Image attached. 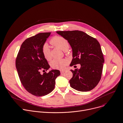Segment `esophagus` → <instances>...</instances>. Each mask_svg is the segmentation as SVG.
<instances>
[{
	"instance_id": "34e87169",
	"label": "esophagus",
	"mask_w": 123,
	"mask_h": 123,
	"mask_svg": "<svg viewBox=\"0 0 123 123\" xmlns=\"http://www.w3.org/2000/svg\"><path fill=\"white\" fill-rule=\"evenodd\" d=\"M66 71L65 70H60V72H61V73H63L64 72H65Z\"/></svg>"
}]
</instances>
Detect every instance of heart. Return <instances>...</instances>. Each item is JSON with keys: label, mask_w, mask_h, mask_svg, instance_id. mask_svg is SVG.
Segmentation results:
<instances>
[{"label": "heart", "mask_w": 123, "mask_h": 123, "mask_svg": "<svg viewBox=\"0 0 123 123\" xmlns=\"http://www.w3.org/2000/svg\"><path fill=\"white\" fill-rule=\"evenodd\" d=\"M50 43L52 45L60 47L64 51H67L69 47V44L67 40L62 37H54L50 40ZM42 51L44 58L47 61H50L51 59V55L50 49L48 44L45 43L43 46ZM66 64V61L64 59H55L50 62V65L53 68L58 69H63Z\"/></svg>", "instance_id": "heart-1"}]
</instances>
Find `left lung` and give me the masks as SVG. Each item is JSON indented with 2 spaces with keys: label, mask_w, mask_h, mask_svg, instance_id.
Segmentation results:
<instances>
[{
  "label": "left lung",
  "mask_w": 123,
  "mask_h": 123,
  "mask_svg": "<svg viewBox=\"0 0 123 123\" xmlns=\"http://www.w3.org/2000/svg\"><path fill=\"white\" fill-rule=\"evenodd\" d=\"M67 40L72 49L73 59L70 66L80 64V69L71 70V87L78 91H89L101 79L104 58L98 41L86 33L78 31H57Z\"/></svg>",
  "instance_id": "left-lung-1"
}]
</instances>
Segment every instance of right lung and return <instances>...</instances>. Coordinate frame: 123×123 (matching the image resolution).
<instances>
[{
	"instance_id": "obj_1",
	"label": "right lung",
	"mask_w": 123,
	"mask_h": 123,
	"mask_svg": "<svg viewBox=\"0 0 123 123\" xmlns=\"http://www.w3.org/2000/svg\"><path fill=\"white\" fill-rule=\"evenodd\" d=\"M50 32L40 33L27 38L22 43L16 60V66L21 83L29 93L36 96H45L55 88V80L60 75L58 70L41 74L40 71L49 68L42 49Z\"/></svg>"
}]
</instances>
